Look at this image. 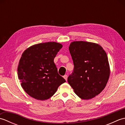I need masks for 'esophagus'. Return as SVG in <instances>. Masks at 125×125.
I'll use <instances>...</instances> for the list:
<instances>
[{
	"label": "esophagus",
	"mask_w": 125,
	"mask_h": 125,
	"mask_svg": "<svg viewBox=\"0 0 125 125\" xmlns=\"http://www.w3.org/2000/svg\"><path fill=\"white\" fill-rule=\"evenodd\" d=\"M67 77H68V76H67V75H65L64 76H63V78H64L66 81L67 80Z\"/></svg>",
	"instance_id": "1"
}]
</instances>
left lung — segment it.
<instances>
[{"label": "left lung", "mask_w": 125, "mask_h": 125, "mask_svg": "<svg viewBox=\"0 0 125 125\" xmlns=\"http://www.w3.org/2000/svg\"><path fill=\"white\" fill-rule=\"evenodd\" d=\"M69 49L74 69L68 83L81 99H92L104 89L109 78L106 52L100 45L83 41L71 42Z\"/></svg>", "instance_id": "left-lung-1"}]
</instances>
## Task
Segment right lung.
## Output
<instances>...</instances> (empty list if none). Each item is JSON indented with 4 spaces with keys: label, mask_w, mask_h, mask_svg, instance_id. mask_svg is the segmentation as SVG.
Wrapping results in <instances>:
<instances>
[{
    "label": "right lung",
    "mask_w": 125,
    "mask_h": 125,
    "mask_svg": "<svg viewBox=\"0 0 125 125\" xmlns=\"http://www.w3.org/2000/svg\"><path fill=\"white\" fill-rule=\"evenodd\" d=\"M63 47L56 42L34 44L22 54L18 66V79L27 94L37 100L52 97L65 80L58 73L54 62Z\"/></svg>",
    "instance_id": "obj_1"
}]
</instances>
